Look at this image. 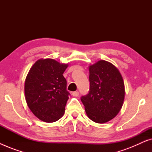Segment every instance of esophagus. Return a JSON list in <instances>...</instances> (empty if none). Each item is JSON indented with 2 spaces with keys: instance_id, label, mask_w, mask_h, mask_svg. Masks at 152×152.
<instances>
[{
  "instance_id": "obj_1",
  "label": "esophagus",
  "mask_w": 152,
  "mask_h": 152,
  "mask_svg": "<svg viewBox=\"0 0 152 152\" xmlns=\"http://www.w3.org/2000/svg\"><path fill=\"white\" fill-rule=\"evenodd\" d=\"M79 94H80V93H79V91H74V92L72 93V95H73L75 97H77Z\"/></svg>"
}]
</instances>
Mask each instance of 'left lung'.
<instances>
[{
    "label": "left lung",
    "mask_w": 152,
    "mask_h": 152,
    "mask_svg": "<svg viewBox=\"0 0 152 152\" xmlns=\"http://www.w3.org/2000/svg\"><path fill=\"white\" fill-rule=\"evenodd\" d=\"M90 88L81 97L85 111L93 122L104 123L117 115L124 98V84L115 66L101 60L89 67Z\"/></svg>",
    "instance_id": "8db88e82"
}]
</instances>
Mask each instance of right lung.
Returning a JSON list of instances; mask_svg holds the SVG:
<instances>
[{
	"mask_svg": "<svg viewBox=\"0 0 152 152\" xmlns=\"http://www.w3.org/2000/svg\"><path fill=\"white\" fill-rule=\"evenodd\" d=\"M68 64L54 59H39L30 68L26 82V102L39 120L53 122L64 115L70 93L63 74Z\"/></svg>",
	"mask_w": 152,
	"mask_h": 152,
	"instance_id": "1",
	"label": "right lung"
}]
</instances>
